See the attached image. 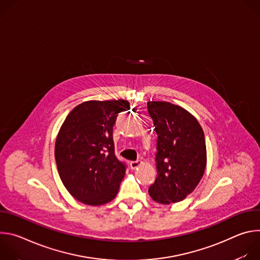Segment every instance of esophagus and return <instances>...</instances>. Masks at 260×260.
<instances>
[{"label":"esophagus","mask_w":260,"mask_h":260,"mask_svg":"<svg viewBox=\"0 0 260 260\" xmlns=\"http://www.w3.org/2000/svg\"><path fill=\"white\" fill-rule=\"evenodd\" d=\"M142 165V160L141 159H138V160H135V161H131L129 162V166H131V168L133 169V170H135V169H137L139 166H141Z\"/></svg>","instance_id":"34e87169"}]
</instances>
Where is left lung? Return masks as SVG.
<instances>
[{
  "label": "left lung",
  "instance_id": "8db88e82",
  "mask_svg": "<svg viewBox=\"0 0 260 260\" xmlns=\"http://www.w3.org/2000/svg\"><path fill=\"white\" fill-rule=\"evenodd\" d=\"M157 134V177L149 187L153 201L169 205L184 200L200 183L207 165L204 131L194 116L168 102H148Z\"/></svg>",
  "mask_w": 260,
  "mask_h": 260
}]
</instances>
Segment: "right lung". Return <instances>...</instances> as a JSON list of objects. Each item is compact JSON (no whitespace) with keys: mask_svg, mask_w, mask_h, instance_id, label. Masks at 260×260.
Masks as SVG:
<instances>
[{"mask_svg":"<svg viewBox=\"0 0 260 260\" xmlns=\"http://www.w3.org/2000/svg\"><path fill=\"white\" fill-rule=\"evenodd\" d=\"M129 110L124 100L88 101L74 108L55 141V161L67 190L79 202L100 206L112 201L126 166L115 155L113 126Z\"/></svg>","mask_w":260,"mask_h":260,"instance_id":"add662e5","label":"right lung"}]
</instances>
